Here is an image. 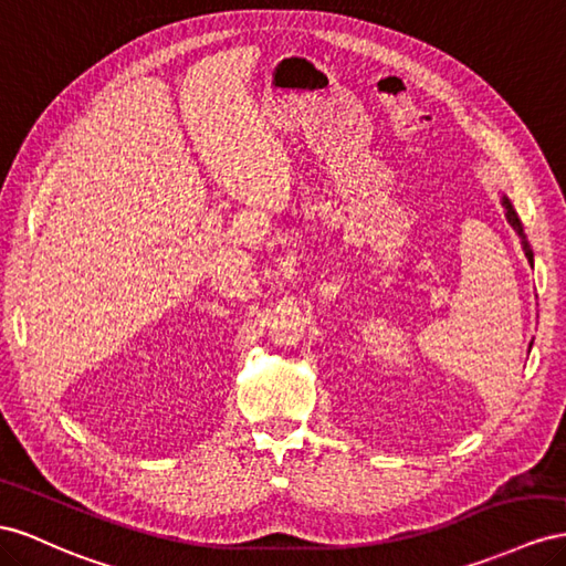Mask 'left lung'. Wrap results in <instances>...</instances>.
Returning <instances> with one entry per match:
<instances>
[{
    "mask_svg": "<svg viewBox=\"0 0 566 566\" xmlns=\"http://www.w3.org/2000/svg\"><path fill=\"white\" fill-rule=\"evenodd\" d=\"M505 207H507V219H510V223L516 228L518 231V235H524V231H522V223H518V219H516V213H514V209H512V205H510V200L505 197ZM524 248H526V256H528V262H533V252L528 250V242H524Z\"/></svg>",
    "mask_w": 566,
    "mask_h": 566,
    "instance_id": "1",
    "label": "left lung"
}]
</instances>
